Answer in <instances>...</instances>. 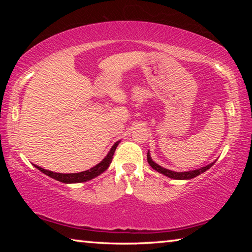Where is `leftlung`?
<instances>
[{
    "instance_id": "1",
    "label": "left lung",
    "mask_w": 252,
    "mask_h": 252,
    "mask_svg": "<svg viewBox=\"0 0 252 252\" xmlns=\"http://www.w3.org/2000/svg\"><path fill=\"white\" fill-rule=\"evenodd\" d=\"M147 158H148L149 164H150L151 167L156 170V171L160 172V173H162V174H164V176H167V177L171 178V179H176V180H189V179H192V178H194V177H197V176H199V174H201V173H203L204 171H207L208 169H210V168L212 167V165L215 164V162H216V161L212 162V163L208 164V165H206V167H203V168L193 170V171L176 172V171H171V170H168V169H165V168H162L161 165L157 164L156 162H153L152 159H151L150 155H149V152H148V155H147Z\"/></svg>"
}]
</instances>
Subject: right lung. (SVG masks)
Here are the masks:
<instances>
[{
  "mask_svg": "<svg viewBox=\"0 0 252 252\" xmlns=\"http://www.w3.org/2000/svg\"><path fill=\"white\" fill-rule=\"evenodd\" d=\"M119 142L120 141H118L113 144V147L111 148L110 152L106 155V157L100 162L99 164H96L95 167L91 168L90 170H87V171L79 172V173H58V172L49 171V170H45L41 167H37V165H34V167H35L36 169H39L41 172H43L44 174H46V176H49L51 178L55 179V180L63 182V183H78V182H84V181L91 180V179L97 177L99 174L104 172L105 170L109 168L110 163L112 162L114 151H116Z\"/></svg>",
  "mask_w": 252,
  "mask_h": 252,
  "instance_id": "1",
  "label": "right lung"
}]
</instances>
